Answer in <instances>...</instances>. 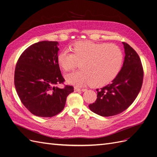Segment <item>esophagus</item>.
Instances as JSON below:
<instances>
[{
  "instance_id": "obj_1",
  "label": "esophagus",
  "mask_w": 157,
  "mask_h": 157,
  "mask_svg": "<svg viewBox=\"0 0 157 157\" xmlns=\"http://www.w3.org/2000/svg\"><path fill=\"white\" fill-rule=\"evenodd\" d=\"M85 90H86V89H80V88H78V87H75V88H74V91H75V92H80V91H85Z\"/></svg>"
}]
</instances>
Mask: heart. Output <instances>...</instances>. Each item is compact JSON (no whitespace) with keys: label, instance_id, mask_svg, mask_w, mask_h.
<instances>
[{"label":"heart","instance_id":"1","mask_svg":"<svg viewBox=\"0 0 157 157\" xmlns=\"http://www.w3.org/2000/svg\"><path fill=\"white\" fill-rule=\"evenodd\" d=\"M71 49L72 52L62 50L57 56L58 65L65 71L73 69L77 61H80V70L65 75L69 84L102 86L112 81L120 72L123 54L115 44L79 41L73 44Z\"/></svg>","mask_w":157,"mask_h":157}]
</instances>
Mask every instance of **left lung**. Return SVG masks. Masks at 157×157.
Masks as SVG:
<instances>
[{
	"label": "left lung",
	"instance_id": "obj_1",
	"mask_svg": "<svg viewBox=\"0 0 157 157\" xmlns=\"http://www.w3.org/2000/svg\"><path fill=\"white\" fill-rule=\"evenodd\" d=\"M125 57L120 72L112 83L97 90V99L90 104L92 112L102 117L118 115L129 107L138 95L143 84L144 69L137 52L122 42Z\"/></svg>",
	"mask_w": 157,
	"mask_h": 157
}]
</instances>
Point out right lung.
<instances>
[{
	"instance_id": "right-lung-1",
	"label": "right lung",
	"mask_w": 157,
	"mask_h": 157,
	"mask_svg": "<svg viewBox=\"0 0 157 157\" xmlns=\"http://www.w3.org/2000/svg\"><path fill=\"white\" fill-rule=\"evenodd\" d=\"M57 41H41L24 50L14 73V84L21 103L32 114L52 117L64 109L72 86H57L65 81L57 61Z\"/></svg>"
}]
</instances>
